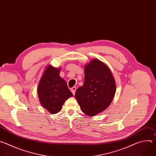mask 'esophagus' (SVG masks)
Segmentation results:
<instances>
[{"label": "esophagus", "mask_w": 156, "mask_h": 156, "mask_svg": "<svg viewBox=\"0 0 156 156\" xmlns=\"http://www.w3.org/2000/svg\"><path fill=\"white\" fill-rule=\"evenodd\" d=\"M76 87H75V86L71 88V91L72 92V93H73V95H75V92H76Z\"/></svg>", "instance_id": "1"}]
</instances>
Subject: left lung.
Instances as JSON below:
<instances>
[{"label":"left lung","mask_w":156,"mask_h":156,"mask_svg":"<svg viewBox=\"0 0 156 156\" xmlns=\"http://www.w3.org/2000/svg\"><path fill=\"white\" fill-rule=\"evenodd\" d=\"M115 90V82L110 69L94 58L85 66L84 82L76 90L75 98L83 113L94 116L109 106Z\"/></svg>","instance_id":"1"}]
</instances>
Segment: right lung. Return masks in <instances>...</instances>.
I'll use <instances>...</instances> for the list:
<instances>
[{"mask_svg":"<svg viewBox=\"0 0 156 156\" xmlns=\"http://www.w3.org/2000/svg\"><path fill=\"white\" fill-rule=\"evenodd\" d=\"M59 72L60 69L48 66L37 87V94L41 105L51 114L58 112L65 101L73 96L66 81L60 76Z\"/></svg>","mask_w":156,"mask_h":156,"instance_id":"right-lung-1","label":"right lung"}]
</instances>
